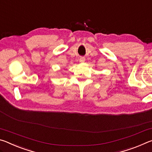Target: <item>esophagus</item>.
<instances>
[{
  "label": "esophagus",
  "mask_w": 152,
  "mask_h": 152,
  "mask_svg": "<svg viewBox=\"0 0 152 152\" xmlns=\"http://www.w3.org/2000/svg\"><path fill=\"white\" fill-rule=\"evenodd\" d=\"M80 62H84V61H85V58L84 57H80Z\"/></svg>",
  "instance_id": "esophagus-1"
}]
</instances>
